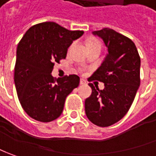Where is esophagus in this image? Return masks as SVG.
I'll return each instance as SVG.
<instances>
[{
  "mask_svg": "<svg viewBox=\"0 0 156 156\" xmlns=\"http://www.w3.org/2000/svg\"><path fill=\"white\" fill-rule=\"evenodd\" d=\"M86 82H85V80H83V79H80V84H85Z\"/></svg>",
  "mask_w": 156,
  "mask_h": 156,
  "instance_id": "obj_1",
  "label": "esophagus"
}]
</instances>
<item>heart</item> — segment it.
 Masks as SVG:
<instances>
[{"label": "heart", "instance_id": "1", "mask_svg": "<svg viewBox=\"0 0 156 156\" xmlns=\"http://www.w3.org/2000/svg\"><path fill=\"white\" fill-rule=\"evenodd\" d=\"M88 43H98V44H100V42H98V41H96V40H91V41H90Z\"/></svg>", "mask_w": 156, "mask_h": 156}]
</instances>
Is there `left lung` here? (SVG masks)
Returning <instances> with one entry per match:
<instances>
[{"label": "left lung", "instance_id": "1", "mask_svg": "<svg viewBox=\"0 0 156 156\" xmlns=\"http://www.w3.org/2000/svg\"><path fill=\"white\" fill-rule=\"evenodd\" d=\"M101 37L108 48V54L92 79L104 83L100 90L93 83L88 97L85 114L93 124L101 127L118 122L126 114L140 85V56L130 38L114 30L104 28L92 32Z\"/></svg>", "mask_w": 156, "mask_h": 156}]
</instances>
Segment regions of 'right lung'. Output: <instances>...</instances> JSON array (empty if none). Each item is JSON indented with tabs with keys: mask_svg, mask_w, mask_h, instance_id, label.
Returning <instances> with one entry per match:
<instances>
[{
	"mask_svg": "<svg viewBox=\"0 0 156 156\" xmlns=\"http://www.w3.org/2000/svg\"><path fill=\"white\" fill-rule=\"evenodd\" d=\"M83 30H69L55 22L31 26L17 47L14 83L25 113L36 120L50 122L60 117L65 101L79 84L77 75L55 79V63L66 59L74 40Z\"/></svg>",
	"mask_w": 156,
	"mask_h": 156,
	"instance_id": "right-lung-1",
	"label": "right lung"
}]
</instances>
